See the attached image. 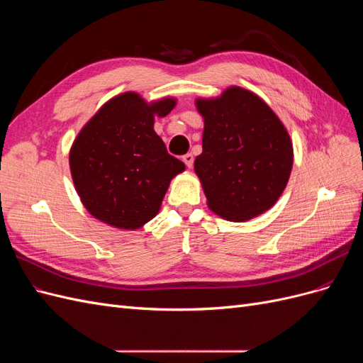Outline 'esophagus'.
<instances>
[{
	"instance_id": "34e87169",
	"label": "esophagus",
	"mask_w": 363,
	"mask_h": 363,
	"mask_svg": "<svg viewBox=\"0 0 363 363\" xmlns=\"http://www.w3.org/2000/svg\"><path fill=\"white\" fill-rule=\"evenodd\" d=\"M183 162L186 163V167L192 168V164H194V156L191 155V152H188V155L183 156Z\"/></svg>"
}]
</instances>
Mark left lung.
Instances as JSON below:
<instances>
[{"label":"left lung","instance_id":"obj_1","mask_svg":"<svg viewBox=\"0 0 363 363\" xmlns=\"http://www.w3.org/2000/svg\"><path fill=\"white\" fill-rule=\"evenodd\" d=\"M196 108L204 131L194 168L211 211L236 223L268 211L286 188L294 162L291 138L277 115L238 86L215 100H196Z\"/></svg>","mask_w":363,"mask_h":363}]
</instances>
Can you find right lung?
Wrapping results in <instances>:
<instances>
[{
  "label": "right lung",
  "instance_id": "right-lung-1",
  "mask_svg": "<svg viewBox=\"0 0 363 363\" xmlns=\"http://www.w3.org/2000/svg\"><path fill=\"white\" fill-rule=\"evenodd\" d=\"M174 98L145 103L135 92L107 101L74 140L69 167L75 191L100 221L135 230L159 212L169 182L184 171L156 135L155 115L167 116Z\"/></svg>",
  "mask_w": 363,
  "mask_h": 363
}]
</instances>
